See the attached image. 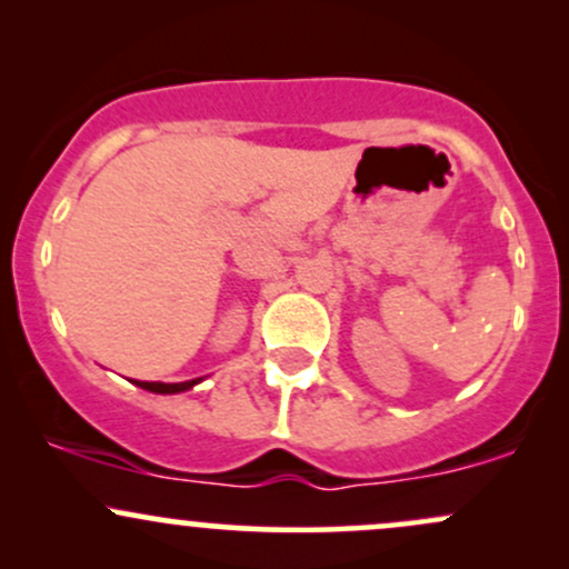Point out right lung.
Here are the masks:
<instances>
[{
  "label": "right lung",
  "instance_id": "obj_1",
  "mask_svg": "<svg viewBox=\"0 0 569 569\" xmlns=\"http://www.w3.org/2000/svg\"><path fill=\"white\" fill-rule=\"evenodd\" d=\"M132 383L146 391H153V395H180V391H189L197 383H202V378L183 380V383H161V380H132Z\"/></svg>",
  "mask_w": 569,
  "mask_h": 569
}]
</instances>
